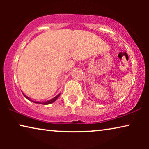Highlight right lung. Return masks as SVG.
I'll list each match as a JSON object with an SVG mask.
<instances>
[{"mask_svg":"<svg viewBox=\"0 0 149 149\" xmlns=\"http://www.w3.org/2000/svg\"><path fill=\"white\" fill-rule=\"evenodd\" d=\"M60 94H59V95H57V96H56L55 97H54V98L53 99H52V100H48V101H47V102H34V101H32V100H30L29 97H28V96H26V95H24V96H25L26 98L27 99H28L29 100H31V101H32L33 102H34V103H36V104H44V105H46V104H52V103H53L54 102H55L57 100V98H58V97L60 96Z\"/></svg>","mask_w":149,"mask_h":149,"instance_id":"1","label":"right lung"}]
</instances>
